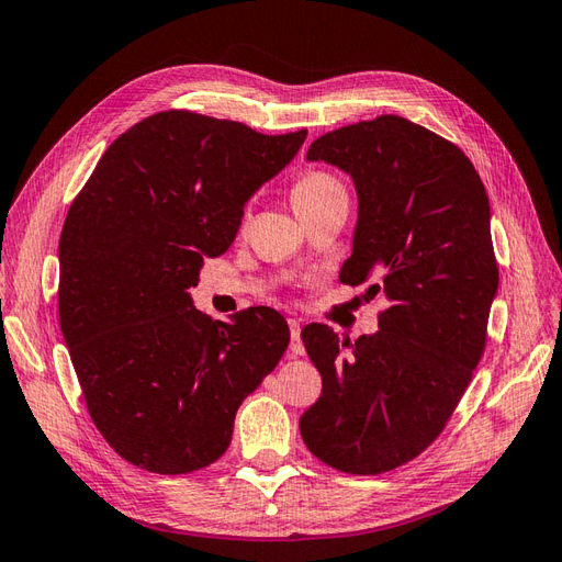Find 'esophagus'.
I'll use <instances>...</instances> for the list:
<instances>
[{"label":"esophagus","instance_id":"obj_1","mask_svg":"<svg viewBox=\"0 0 562 562\" xmlns=\"http://www.w3.org/2000/svg\"><path fill=\"white\" fill-rule=\"evenodd\" d=\"M288 328H291V351L295 356H302L304 353V345H302V339H300V321L288 318Z\"/></svg>","mask_w":562,"mask_h":562}]
</instances>
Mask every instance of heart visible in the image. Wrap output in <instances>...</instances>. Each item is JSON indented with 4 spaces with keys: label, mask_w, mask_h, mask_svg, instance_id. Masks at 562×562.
<instances>
[{
    "label": "heart",
    "mask_w": 562,
    "mask_h": 562,
    "mask_svg": "<svg viewBox=\"0 0 562 562\" xmlns=\"http://www.w3.org/2000/svg\"><path fill=\"white\" fill-rule=\"evenodd\" d=\"M347 199V187L335 173L323 168H310L300 173L291 187V201L297 213L326 206L330 201Z\"/></svg>",
    "instance_id": "1"
}]
</instances>
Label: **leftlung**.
<instances>
[{"label":"left lung","mask_w":562,"mask_h":562,"mask_svg":"<svg viewBox=\"0 0 562 562\" xmlns=\"http://www.w3.org/2000/svg\"><path fill=\"white\" fill-rule=\"evenodd\" d=\"M307 159L351 173L359 192L339 281L378 279L368 295L389 304L356 342L321 323L302 330L323 391L300 434L323 464L378 475L434 443L481 363L499 285L490 203L462 149L396 114L321 135Z\"/></svg>","instance_id":"8db88e82"}]
</instances>
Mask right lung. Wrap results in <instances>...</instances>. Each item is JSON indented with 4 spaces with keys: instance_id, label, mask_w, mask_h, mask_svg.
<instances>
[{
    "instance_id": "obj_1",
    "label": "right lung",
    "mask_w": 562,
    "mask_h": 562,
    "mask_svg": "<svg viewBox=\"0 0 562 562\" xmlns=\"http://www.w3.org/2000/svg\"><path fill=\"white\" fill-rule=\"evenodd\" d=\"M304 138L157 112L119 135L75 196L60 232V330L95 429L126 462L166 475L213 464L241 401L281 361L291 330L279 312L213 321L187 291Z\"/></svg>"
}]
</instances>
